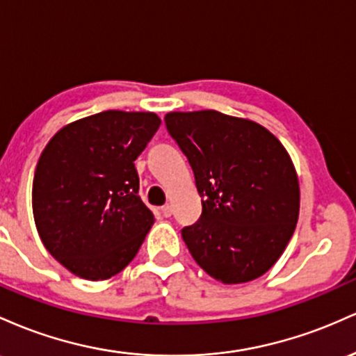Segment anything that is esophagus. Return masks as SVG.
<instances>
[{
  "label": "esophagus",
  "mask_w": 356,
  "mask_h": 356,
  "mask_svg": "<svg viewBox=\"0 0 356 356\" xmlns=\"http://www.w3.org/2000/svg\"><path fill=\"white\" fill-rule=\"evenodd\" d=\"M161 213H163V217H171V213H173V209H171V205H165L161 209Z\"/></svg>",
  "instance_id": "obj_1"
}]
</instances>
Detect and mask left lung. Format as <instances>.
I'll return each mask as SVG.
<instances>
[{
	"instance_id": "8db88e82",
	"label": "left lung",
	"mask_w": 356,
	"mask_h": 356,
	"mask_svg": "<svg viewBox=\"0 0 356 356\" xmlns=\"http://www.w3.org/2000/svg\"><path fill=\"white\" fill-rule=\"evenodd\" d=\"M188 158L202 217L181 230L195 262L223 284L261 277L286 250L299 217L289 153L264 126L218 111L168 113Z\"/></svg>"
}]
</instances>
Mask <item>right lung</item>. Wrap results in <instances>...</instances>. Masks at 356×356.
Wrapping results in <instances>:
<instances>
[{
    "label": "right lung",
    "mask_w": 356,
    "mask_h": 356,
    "mask_svg": "<svg viewBox=\"0 0 356 356\" xmlns=\"http://www.w3.org/2000/svg\"><path fill=\"white\" fill-rule=\"evenodd\" d=\"M154 113L104 111L63 126L40 154L31 205L45 249L87 281L121 273L154 215L134 161L158 131Z\"/></svg>",
    "instance_id": "right-lung-1"
}]
</instances>
